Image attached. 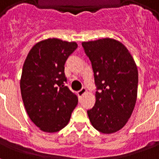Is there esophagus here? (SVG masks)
Returning a JSON list of instances; mask_svg holds the SVG:
<instances>
[{"label": "esophagus", "mask_w": 159, "mask_h": 159, "mask_svg": "<svg viewBox=\"0 0 159 159\" xmlns=\"http://www.w3.org/2000/svg\"><path fill=\"white\" fill-rule=\"evenodd\" d=\"M86 92H87V89H86L85 87H83V88H82V89L80 90L79 92H77V94H78V96H79V97H82V96H83V95H84Z\"/></svg>", "instance_id": "1"}]
</instances>
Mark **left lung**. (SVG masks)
<instances>
[{
  "label": "left lung",
  "instance_id": "left-lung-1",
  "mask_svg": "<svg viewBox=\"0 0 159 159\" xmlns=\"http://www.w3.org/2000/svg\"><path fill=\"white\" fill-rule=\"evenodd\" d=\"M92 62L97 86L96 103L87 115L92 126L103 134L121 129L130 118L137 99L138 69L120 42L106 38L82 42Z\"/></svg>",
  "mask_w": 159,
  "mask_h": 159
}]
</instances>
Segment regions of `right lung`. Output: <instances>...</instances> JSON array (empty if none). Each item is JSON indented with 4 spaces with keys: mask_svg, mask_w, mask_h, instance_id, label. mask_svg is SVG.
<instances>
[{
    "mask_svg": "<svg viewBox=\"0 0 159 159\" xmlns=\"http://www.w3.org/2000/svg\"><path fill=\"white\" fill-rule=\"evenodd\" d=\"M77 48L76 42L48 39L36 43L26 57L21 97L29 117L42 131L61 130L77 106V97L65 86L64 73L66 60Z\"/></svg>",
    "mask_w": 159,
    "mask_h": 159,
    "instance_id": "right-lung-1",
    "label": "right lung"
}]
</instances>
